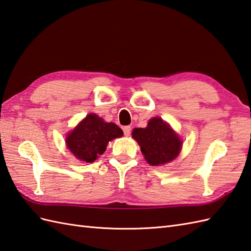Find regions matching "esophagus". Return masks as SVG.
Masks as SVG:
<instances>
[{
    "mask_svg": "<svg viewBox=\"0 0 251 251\" xmlns=\"http://www.w3.org/2000/svg\"><path fill=\"white\" fill-rule=\"evenodd\" d=\"M123 131H124V134H125V136H129L130 132H131V128H130V126H125V127H123Z\"/></svg>",
    "mask_w": 251,
    "mask_h": 251,
    "instance_id": "obj_1",
    "label": "esophagus"
}]
</instances>
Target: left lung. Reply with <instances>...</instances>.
<instances>
[{
  "instance_id": "obj_1",
  "label": "left lung",
  "mask_w": 251,
  "mask_h": 251,
  "mask_svg": "<svg viewBox=\"0 0 251 251\" xmlns=\"http://www.w3.org/2000/svg\"><path fill=\"white\" fill-rule=\"evenodd\" d=\"M132 138L141 147L144 158L152 166L174 160L181 151L182 141L161 118H152L145 128H134Z\"/></svg>"
}]
</instances>
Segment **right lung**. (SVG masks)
<instances>
[{"instance_id": "1", "label": "right lung", "mask_w": 251, "mask_h": 251, "mask_svg": "<svg viewBox=\"0 0 251 251\" xmlns=\"http://www.w3.org/2000/svg\"><path fill=\"white\" fill-rule=\"evenodd\" d=\"M123 136L114 123H107L98 114L90 113L68 133L66 143L73 155L87 163L94 162L105 152L109 141Z\"/></svg>"}]
</instances>
